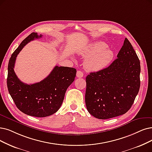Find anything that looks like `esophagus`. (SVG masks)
<instances>
[{"mask_svg": "<svg viewBox=\"0 0 152 152\" xmlns=\"http://www.w3.org/2000/svg\"><path fill=\"white\" fill-rule=\"evenodd\" d=\"M77 77L78 78H82L83 77V73L80 71V70H78L77 72Z\"/></svg>", "mask_w": 152, "mask_h": 152, "instance_id": "1", "label": "esophagus"}]
</instances>
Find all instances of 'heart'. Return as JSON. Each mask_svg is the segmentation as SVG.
Segmentation results:
<instances>
[{
	"instance_id": "1",
	"label": "heart",
	"mask_w": 152,
	"mask_h": 152,
	"mask_svg": "<svg viewBox=\"0 0 152 152\" xmlns=\"http://www.w3.org/2000/svg\"><path fill=\"white\" fill-rule=\"evenodd\" d=\"M82 55L87 58L85 62V67L89 71L102 70L113 58V52L102 42H96L90 45L82 52Z\"/></svg>"
}]
</instances>
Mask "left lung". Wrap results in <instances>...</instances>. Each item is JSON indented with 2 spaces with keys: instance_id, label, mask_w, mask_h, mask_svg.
<instances>
[{
  "instance_id": "8db88e82",
  "label": "left lung",
  "mask_w": 152,
  "mask_h": 152,
  "mask_svg": "<svg viewBox=\"0 0 152 152\" xmlns=\"http://www.w3.org/2000/svg\"><path fill=\"white\" fill-rule=\"evenodd\" d=\"M140 62L125 38L117 58L108 67L86 77V104L96 118L108 119L128 112L140 86Z\"/></svg>"
}]
</instances>
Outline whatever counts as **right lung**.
<instances>
[{
	"label": "right lung",
	"instance_id": "1",
	"mask_svg": "<svg viewBox=\"0 0 152 152\" xmlns=\"http://www.w3.org/2000/svg\"><path fill=\"white\" fill-rule=\"evenodd\" d=\"M42 36L33 32L22 42L10 58L7 78L9 92L17 107L22 112L36 117H47L58 111L77 72L74 68L56 66L40 82L28 85L18 78L14 70L17 55L29 42Z\"/></svg>",
	"mask_w": 152,
	"mask_h": 152
}]
</instances>
